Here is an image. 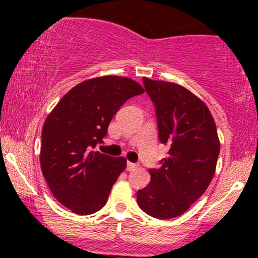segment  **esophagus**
I'll return each instance as SVG.
<instances>
[{"instance_id": "obj_1", "label": "esophagus", "mask_w": 258, "mask_h": 258, "mask_svg": "<svg viewBox=\"0 0 258 258\" xmlns=\"http://www.w3.org/2000/svg\"><path fill=\"white\" fill-rule=\"evenodd\" d=\"M138 167V165L137 164H133V162H127V171H133V170H136V168Z\"/></svg>"}]
</instances>
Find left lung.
<instances>
[{"instance_id": "left-lung-1", "label": "left lung", "mask_w": 258, "mask_h": 258, "mask_svg": "<svg viewBox=\"0 0 258 258\" xmlns=\"http://www.w3.org/2000/svg\"><path fill=\"white\" fill-rule=\"evenodd\" d=\"M155 104L160 142L168 158L149 170L150 183L137 191L138 206L159 220L183 215L205 193L216 171L220 139L214 117L199 97L178 84L143 78Z\"/></svg>"}]
</instances>
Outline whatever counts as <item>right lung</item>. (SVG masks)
Segmentation results:
<instances>
[{
  "instance_id": "obj_1",
  "label": "right lung",
  "mask_w": 258,
  "mask_h": 258,
  "mask_svg": "<svg viewBox=\"0 0 258 258\" xmlns=\"http://www.w3.org/2000/svg\"><path fill=\"white\" fill-rule=\"evenodd\" d=\"M144 88L123 76L76 85L49 112L42 128L40 164L52 194L74 214L91 215L106 204L127 160L94 152L120 106Z\"/></svg>"
}]
</instances>
